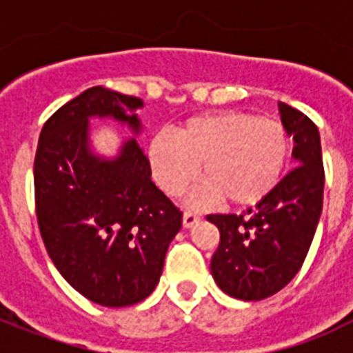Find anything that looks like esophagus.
I'll list each match as a JSON object with an SVG mask.
<instances>
[{"label": "esophagus", "instance_id": "34e87169", "mask_svg": "<svg viewBox=\"0 0 353 353\" xmlns=\"http://www.w3.org/2000/svg\"><path fill=\"white\" fill-rule=\"evenodd\" d=\"M200 221V215L192 214V212H185L183 214V227L185 229H191V227H194L196 223Z\"/></svg>", "mask_w": 353, "mask_h": 353}]
</instances>
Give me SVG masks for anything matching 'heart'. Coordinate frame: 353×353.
I'll return each instance as SVG.
<instances>
[{"instance_id": "b5f03b06", "label": "heart", "mask_w": 353, "mask_h": 353, "mask_svg": "<svg viewBox=\"0 0 353 353\" xmlns=\"http://www.w3.org/2000/svg\"><path fill=\"white\" fill-rule=\"evenodd\" d=\"M289 157L283 126L240 111L191 117L176 136L161 132L151 139L149 164L164 192L179 196L202 176L194 204L223 196L230 206L259 204L280 183Z\"/></svg>"}]
</instances>
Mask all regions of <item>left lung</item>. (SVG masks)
Returning <instances> with one entry per match:
<instances>
[{
	"label": "left lung",
	"mask_w": 353,
	"mask_h": 353,
	"mask_svg": "<svg viewBox=\"0 0 353 353\" xmlns=\"http://www.w3.org/2000/svg\"><path fill=\"white\" fill-rule=\"evenodd\" d=\"M280 115L295 141V168L242 215H208L221 234L210 265L212 276L221 291L240 301L266 299L295 278L323 208L325 174L318 126L288 103H280Z\"/></svg>",
	"instance_id": "1"
}]
</instances>
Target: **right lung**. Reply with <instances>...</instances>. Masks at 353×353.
<instances>
[{"label": "right lung", "instance_id": "right-lung-1", "mask_svg": "<svg viewBox=\"0 0 353 353\" xmlns=\"http://www.w3.org/2000/svg\"><path fill=\"white\" fill-rule=\"evenodd\" d=\"M141 105L136 96L88 88L45 123L35 153V214L47 253L75 291L109 308L153 293L183 217L151 181L136 139H126L115 159L90 149L92 117L139 134L134 111Z\"/></svg>", "mask_w": 353, "mask_h": 353}]
</instances>
